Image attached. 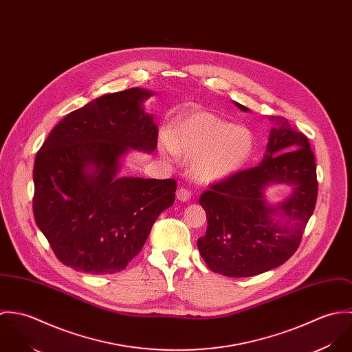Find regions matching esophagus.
<instances>
[{
	"label": "esophagus",
	"instance_id": "34e87169",
	"mask_svg": "<svg viewBox=\"0 0 352 352\" xmlns=\"http://www.w3.org/2000/svg\"><path fill=\"white\" fill-rule=\"evenodd\" d=\"M176 197H177V199L180 201H187L191 199V197H192V192H191V190L188 188V187H184V186H182L179 190H177V192H176Z\"/></svg>",
	"mask_w": 352,
	"mask_h": 352
}]
</instances>
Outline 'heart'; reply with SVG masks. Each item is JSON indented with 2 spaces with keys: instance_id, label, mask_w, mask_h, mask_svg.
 Wrapping results in <instances>:
<instances>
[{
  "instance_id": "1",
  "label": "heart",
  "mask_w": 352,
  "mask_h": 352,
  "mask_svg": "<svg viewBox=\"0 0 352 352\" xmlns=\"http://www.w3.org/2000/svg\"><path fill=\"white\" fill-rule=\"evenodd\" d=\"M170 151L191 158L199 180L217 182L237 172L251 157L253 137L245 127L210 112H195L176 119L166 131Z\"/></svg>"
}]
</instances>
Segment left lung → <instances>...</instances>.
<instances>
[{"mask_svg":"<svg viewBox=\"0 0 352 352\" xmlns=\"http://www.w3.org/2000/svg\"><path fill=\"white\" fill-rule=\"evenodd\" d=\"M272 120L279 127L271 130L261 164L210 184L199 199L208 226L198 250L208 268L225 276H254L287 261L316 207L318 183L310 144L287 119ZM272 182L294 187L292 197L276 208L263 201Z\"/></svg>","mask_w":352,"mask_h":352,"instance_id":"8db88e82","label":"left lung"}]
</instances>
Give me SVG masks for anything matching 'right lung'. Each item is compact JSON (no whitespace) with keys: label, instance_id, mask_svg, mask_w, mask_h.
I'll list each match as a JSON object with an SVG mask.
<instances>
[{"label":"right lung","instance_id":"1","mask_svg":"<svg viewBox=\"0 0 352 352\" xmlns=\"http://www.w3.org/2000/svg\"><path fill=\"white\" fill-rule=\"evenodd\" d=\"M151 95L131 88L88 102L51 130L35 157L34 217L66 267L88 274L124 270L175 203V179H115L130 148H157L158 129L142 108Z\"/></svg>","mask_w":352,"mask_h":352}]
</instances>
